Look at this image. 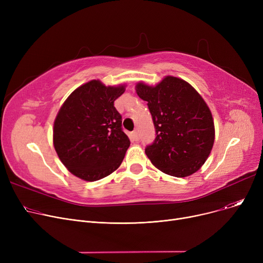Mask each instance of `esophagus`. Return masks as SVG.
<instances>
[{
    "mask_svg": "<svg viewBox=\"0 0 263 263\" xmlns=\"http://www.w3.org/2000/svg\"><path fill=\"white\" fill-rule=\"evenodd\" d=\"M132 137H133V140H134L135 142L140 141V133H139V131H137V130L133 131V132H132Z\"/></svg>",
    "mask_w": 263,
    "mask_h": 263,
    "instance_id": "esophagus-1",
    "label": "esophagus"
}]
</instances>
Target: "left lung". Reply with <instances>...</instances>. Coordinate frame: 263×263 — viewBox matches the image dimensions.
I'll list each match as a JSON object with an SVG mask.
<instances>
[{"label":"left lung","instance_id":"8db88e82","mask_svg":"<svg viewBox=\"0 0 263 263\" xmlns=\"http://www.w3.org/2000/svg\"><path fill=\"white\" fill-rule=\"evenodd\" d=\"M136 93L147 101L156 139L145 153L161 172L182 178L196 173L214 143V122L202 97L187 82L165 77L158 85L137 83Z\"/></svg>","mask_w":263,"mask_h":263}]
</instances>
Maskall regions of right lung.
<instances>
[{"instance_id":"right-lung-1","label":"right lung","mask_w":263,"mask_h":263,"mask_svg":"<svg viewBox=\"0 0 263 263\" xmlns=\"http://www.w3.org/2000/svg\"><path fill=\"white\" fill-rule=\"evenodd\" d=\"M124 87L91 80L70 93L55 118V151L67 170L83 180L97 181L115 172L130 146L114 106Z\"/></svg>"}]
</instances>
